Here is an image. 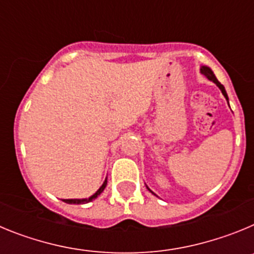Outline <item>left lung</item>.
I'll return each mask as SVG.
<instances>
[{"label": "left lung", "mask_w": 254, "mask_h": 254, "mask_svg": "<svg viewBox=\"0 0 254 254\" xmlns=\"http://www.w3.org/2000/svg\"><path fill=\"white\" fill-rule=\"evenodd\" d=\"M199 71H201V73H202L203 76H206V77H207L208 80H210V81L215 82V84L217 85V87H219L220 90H221V93H223V95L225 96V99H226V100H229L228 94H226V91H225V87H224L223 85H221V84H220L219 81H217L216 76H215V73L212 72V69H211L210 67H207V66H201V68H199ZM147 190H149L150 192H151V193H154V192H152V190H150L149 187H147ZM154 194H155V193H154Z\"/></svg>", "instance_id": "left-lung-1"}]
</instances>
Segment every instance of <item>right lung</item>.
<instances>
[{"label":"right lung","instance_id":"obj_1","mask_svg":"<svg viewBox=\"0 0 254 254\" xmlns=\"http://www.w3.org/2000/svg\"><path fill=\"white\" fill-rule=\"evenodd\" d=\"M107 187V178H105L104 183L102 185V187L99 188V190H96L95 193L93 194V196H90L89 198H82V199H78V198H75V199H64V202L66 203H75V205H81V203H87V202H90V201H93V199H95L96 197L99 196L100 193H102L103 190H104V188Z\"/></svg>","mask_w":254,"mask_h":254}]
</instances>
